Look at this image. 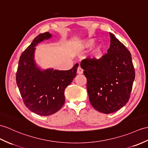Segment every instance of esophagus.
Masks as SVG:
<instances>
[{
    "label": "esophagus",
    "instance_id": "obj_1",
    "mask_svg": "<svg viewBox=\"0 0 148 148\" xmlns=\"http://www.w3.org/2000/svg\"><path fill=\"white\" fill-rule=\"evenodd\" d=\"M83 73H84V70H83V69L80 66H79L77 69V73L79 75H81L83 74Z\"/></svg>",
    "mask_w": 148,
    "mask_h": 148
}]
</instances>
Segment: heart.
<instances>
[{
	"label": "heart",
	"mask_w": 148,
	"mask_h": 148,
	"mask_svg": "<svg viewBox=\"0 0 148 148\" xmlns=\"http://www.w3.org/2000/svg\"><path fill=\"white\" fill-rule=\"evenodd\" d=\"M95 42L96 41L94 38L82 39L77 42V50L79 52L86 51V50L90 49L95 44ZM104 50H105V47L102 43H97L92 48L90 53V58L91 60L94 61L101 59L103 55Z\"/></svg>",
	"instance_id": "b5f03b06"
}]
</instances>
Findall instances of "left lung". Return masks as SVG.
<instances>
[{"label":"left lung","mask_w":148,"mask_h":148,"mask_svg":"<svg viewBox=\"0 0 148 148\" xmlns=\"http://www.w3.org/2000/svg\"><path fill=\"white\" fill-rule=\"evenodd\" d=\"M109 34L110 45L106 55L99 60L86 59L81 63L91 105L107 114L127 103L135 78L130 52L115 35Z\"/></svg>","instance_id":"obj_1"}]
</instances>
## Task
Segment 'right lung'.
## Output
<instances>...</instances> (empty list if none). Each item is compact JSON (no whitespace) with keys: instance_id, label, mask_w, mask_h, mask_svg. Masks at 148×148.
Masks as SVG:
<instances>
[{"instance_id":"right-lung-1","label":"right lung","mask_w":148,"mask_h":148,"mask_svg":"<svg viewBox=\"0 0 148 148\" xmlns=\"http://www.w3.org/2000/svg\"><path fill=\"white\" fill-rule=\"evenodd\" d=\"M52 38L49 32L39 34L21 55L16 83L25 106L32 112L47 116L56 113L64 103V90L76 77L78 65L69 70L42 69L36 62V48Z\"/></svg>"}]
</instances>
